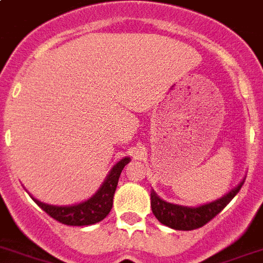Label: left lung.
Here are the masks:
<instances>
[{"label":"left lung","mask_w":263,"mask_h":263,"mask_svg":"<svg viewBox=\"0 0 263 263\" xmlns=\"http://www.w3.org/2000/svg\"><path fill=\"white\" fill-rule=\"evenodd\" d=\"M245 180H242L235 188L219 197L216 200L205 204L197 205V207H186V205L173 204L169 201L162 200L157 196L155 191L151 192V205L152 211L157 218V220L162 224L168 226L173 230H181V231H190V230L203 227L212 218H215L219 212L222 211L230 201L233 200L239 190L243 185Z\"/></svg>","instance_id":"left-lung-1"}]
</instances>
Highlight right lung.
Here are the masks:
<instances>
[{"mask_svg":"<svg viewBox=\"0 0 263 263\" xmlns=\"http://www.w3.org/2000/svg\"><path fill=\"white\" fill-rule=\"evenodd\" d=\"M130 162V157H123L119 160L116 165L112 166L111 171L106 176L105 181L99 186V190L95 192L90 199L80 201L78 204L72 205H52L43 203V201L34 199V203L44 210L51 218L56 219L58 222L67 226H90L101 222L111 211L112 199L116 194L117 185L121 172L125 165Z\"/></svg>","mask_w":263,"mask_h":263,"instance_id":"obj_1","label":"right lung"}]
</instances>
